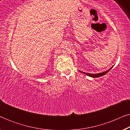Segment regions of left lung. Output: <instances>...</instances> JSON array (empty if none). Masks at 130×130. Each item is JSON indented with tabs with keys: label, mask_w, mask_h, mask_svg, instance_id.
<instances>
[{
	"label": "left lung",
	"mask_w": 130,
	"mask_h": 130,
	"mask_svg": "<svg viewBox=\"0 0 130 130\" xmlns=\"http://www.w3.org/2000/svg\"><path fill=\"white\" fill-rule=\"evenodd\" d=\"M112 68V67H111V69H109V70H108L107 71H105V72H102V73H97V74H90V73H84L83 72H81V71H80V72H81L82 73H85L86 74V75L88 76H89L90 77H101V76H102L105 75V74L107 73L110 71V70Z\"/></svg>",
	"instance_id": "8db88e82"
}]
</instances>
